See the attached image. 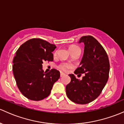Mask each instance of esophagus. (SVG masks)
Segmentation results:
<instances>
[{
    "instance_id": "1",
    "label": "esophagus",
    "mask_w": 124,
    "mask_h": 124,
    "mask_svg": "<svg viewBox=\"0 0 124 124\" xmlns=\"http://www.w3.org/2000/svg\"><path fill=\"white\" fill-rule=\"evenodd\" d=\"M64 75H65L64 73L61 72V77H63V76H64Z\"/></svg>"
}]
</instances>
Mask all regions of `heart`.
Returning <instances> with one entry per match:
<instances>
[{
	"label": "heart",
	"mask_w": 124,
	"mask_h": 124,
	"mask_svg": "<svg viewBox=\"0 0 124 124\" xmlns=\"http://www.w3.org/2000/svg\"><path fill=\"white\" fill-rule=\"evenodd\" d=\"M70 50L71 52V53H75V52H78V53H81V52L80 47L77 45L71 46L70 47ZM57 53H58V52H56L55 54H56ZM58 67L59 69L62 70V71H66L67 69L72 67V65L71 63H67V62H62L58 65Z\"/></svg>",
	"instance_id": "b5f03b06"
}]
</instances>
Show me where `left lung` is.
<instances>
[{
    "mask_svg": "<svg viewBox=\"0 0 124 124\" xmlns=\"http://www.w3.org/2000/svg\"><path fill=\"white\" fill-rule=\"evenodd\" d=\"M79 43H84V53L75 74H84L81 80L70 74L71 82L66 86L67 97L81 105L89 103L100 94L109 78V58L106 52L93 36H83Z\"/></svg>",
    "mask_w": 124,
    "mask_h": 124,
    "instance_id": "left-lung-1",
    "label": "left lung"
}]
</instances>
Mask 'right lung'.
I'll return each mask as SVG.
<instances>
[{
  "label": "right lung",
  "mask_w": 124,
  "mask_h": 124,
  "mask_svg": "<svg viewBox=\"0 0 124 124\" xmlns=\"http://www.w3.org/2000/svg\"><path fill=\"white\" fill-rule=\"evenodd\" d=\"M56 47L41 39H32L23 44L13 60V73L21 93L28 99L39 101L46 98L60 72L52 69L42 70L44 61H53L52 52Z\"/></svg>",
  "instance_id": "obj_1"
}]
</instances>
